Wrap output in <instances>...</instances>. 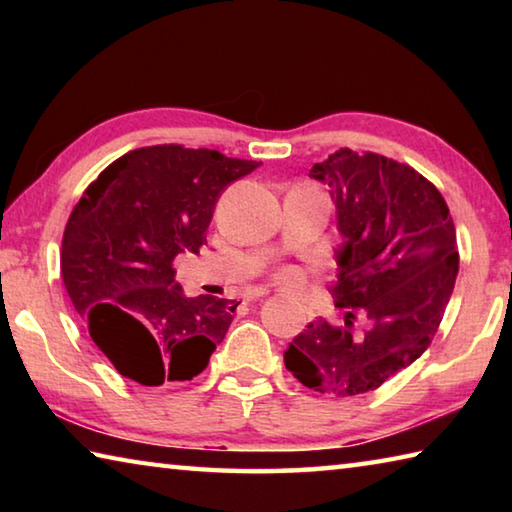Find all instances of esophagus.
Here are the masks:
<instances>
[{"label": "esophagus", "mask_w": 512, "mask_h": 512, "mask_svg": "<svg viewBox=\"0 0 512 512\" xmlns=\"http://www.w3.org/2000/svg\"><path fill=\"white\" fill-rule=\"evenodd\" d=\"M268 293H271V291H268V289H253V291H250L248 296H246V300H257V298H264V296H268Z\"/></svg>", "instance_id": "34e87169"}]
</instances>
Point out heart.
<instances>
[{"label": "heart", "instance_id": "b5f03b06", "mask_svg": "<svg viewBox=\"0 0 512 512\" xmlns=\"http://www.w3.org/2000/svg\"><path fill=\"white\" fill-rule=\"evenodd\" d=\"M284 277H289V280H291V273H287V275H284Z\"/></svg>", "mask_w": 512, "mask_h": 512}]
</instances>
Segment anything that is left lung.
Wrapping results in <instances>:
<instances>
[{
	"label": "left lung",
	"mask_w": 512,
	"mask_h": 512,
	"mask_svg": "<svg viewBox=\"0 0 512 512\" xmlns=\"http://www.w3.org/2000/svg\"><path fill=\"white\" fill-rule=\"evenodd\" d=\"M329 187L341 235L332 284L345 327L318 318L284 363L302 386L334 397L375 391L429 348L452 298L458 250L445 198L418 171L377 153L341 149L311 167ZM371 327L351 332L350 308Z\"/></svg>",
	"instance_id": "obj_1"
}]
</instances>
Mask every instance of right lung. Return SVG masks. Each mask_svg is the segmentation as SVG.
Instances as JSON below:
<instances>
[{"label":"right lung","instance_id":"obj_1","mask_svg":"<svg viewBox=\"0 0 512 512\" xmlns=\"http://www.w3.org/2000/svg\"><path fill=\"white\" fill-rule=\"evenodd\" d=\"M257 167L210 149L146 146L85 189L67 221L60 271L119 375L169 386L205 370L239 302L187 298L171 264L185 250L198 253L223 189Z\"/></svg>","mask_w":512,"mask_h":512}]
</instances>
